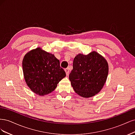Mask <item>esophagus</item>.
I'll return each instance as SVG.
<instances>
[{"label":"esophagus","instance_id":"esophagus-1","mask_svg":"<svg viewBox=\"0 0 135 135\" xmlns=\"http://www.w3.org/2000/svg\"><path fill=\"white\" fill-rule=\"evenodd\" d=\"M65 73H66V75L68 76V75H69V69H68V68L66 69H65Z\"/></svg>","mask_w":135,"mask_h":135}]
</instances>
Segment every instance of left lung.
I'll list each match as a JSON object with an SVG mask.
<instances>
[{
    "label": "left lung",
    "mask_w": 135,
    "mask_h": 135,
    "mask_svg": "<svg viewBox=\"0 0 135 135\" xmlns=\"http://www.w3.org/2000/svg\"><path fill=\"white\" fill-rule=\"evenodd\" d=\"M109 72L107 61L96 51L87 55L78 54L73 61L69 80L80 96L89 98L99 93L107 81Z\"/></svg>",
    "instance_id": "obj_1"
}]
</instances>
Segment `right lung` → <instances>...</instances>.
<instances>
[{
  "instance_id": "obj_1",
  "label": "right lung",
  "mask_w": 135,
  "mask_h": 135,
  "mask_svg": "<svg viewBox=\"0 0 135 135\" xmlns=\"http://www.w3.org/2000/svg\"><path fill=\"white\" fill-rule=\"evenodd\" d=\"M24 78L31 90L39 96L54 91L66 76L60 61L54 55L38 47L28 52L22 60Z\"/></svg>"
}]
</instances>
